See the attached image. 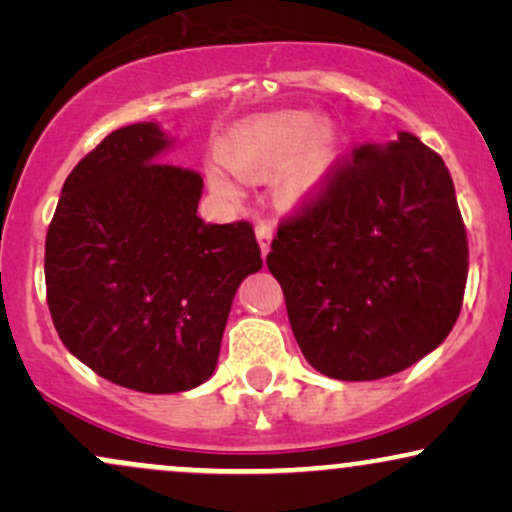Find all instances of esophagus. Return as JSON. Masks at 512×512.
I'll list each match as a JSON object with an SVG mask.
<instances>
[{
    "label": "esophagus",
    "mask_w": 512,
    "mask_h": 512,
    "mask_svg": "<svg viewBox=\"0 0 512 512\" xmlns=\"http://www.w3.org/2000/svg\"><path fill=\"white\" fill-rule=\"evenodd\" d=\"M257 240H260V248H262V255H267L269 252V245H272V236H274V226L269 221H260L257 223Z\"/></svg>",
    "instance_id": "1"
}]
</instances>
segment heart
<instances>
[{"label":"heart","mask_w":512,"mask_h":512,"mask_svg":"<svg viewBox=\"0 0 512 512\" xmlns=\"http://www.w3.org/2000/svg\"><path fill=\"white\" fill-rule=\"evenodd\" d=\"M332 139L322 132V122L313 113H276L252 117L233 127L221 142L226 166L238 175H264L296 163L286 175V192L293 197L305 195L320 185L332 161ZM211 185L219 192H233V185L221 173H211Z\"/></svg>","instance_id":"obj_1"}]
</instances>
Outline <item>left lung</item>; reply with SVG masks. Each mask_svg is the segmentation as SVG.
I'll use <instances>...</instances> for the list:
<instances>
[{
	"instance_id": "1",
	"label": "left lung",
	"mask_w": 512,
	"mask_h": 512,
	"mask_svg": "<svg viewBox=\"0 0 512 512\" xmlns=\"http://www.w3.org/2000/svg\"><path fill=\"white\" fill-rule=\"evenodd\" d=\"M267 267L322 375L409 368L448 337L467 286V231L443 158L409 132L337 158L279 221Z\"/></svg>"
}]
</instances>
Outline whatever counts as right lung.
<instances>
[{"instance_id":"right-lung-1","label":"right lung","mask_w":512,"mask_h":512,"mask_svg":"<svg viewBox=\"0 0 512 512\" xmlns=\"http://www.w3.org/2000/svg\"><path fill=\"white\" fill-rule=\"evenodd\" d=\"M154 122L115 129L76 163L45 238L48 308L72 354L151 395L214 373L240 281L262 267L248 221L197 216L202 175L163 163Z\"/></svg>"}]
</instances>
